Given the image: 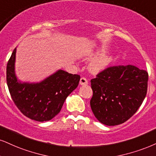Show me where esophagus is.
Instances as JSON below:
<instances>
[{"label":"esophagus","mask_w":156,"mask_h":156,"mask_svg":"<svg viewBox=\"0 0 156 156\" xmlns=\"http://www.w3.org/2000/svg\"><path fill=\"white\" fill-rule=\"evenodd\" d=\"M80 84L81 85H87L88 84V81L87 80V79L84 78V77H82L80 79Z\"/></svg>","instance_id":"esophagus-1"}]
</instances>
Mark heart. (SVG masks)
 <instances>
[{"instance_id": "1", "label": "heart", "mask_w": 156, "mask_h": 156, "mask_svg": "<svg viewBox=\"0 0 156 156\" xmlns=\"http://www.w3.org/2000/svg\"><path fill=\"white\" fill-rule=\"evenodd\" d=\"M105 49L101 48L96 53L100 56L94 58L90 63V69L91 72L98 73L106 68L113 61V55H105Z\"/></svg>"}]
</instances>
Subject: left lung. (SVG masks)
<instances>
[{
  "mask_svg": "<svg viewBox=\"0 0 156 156\" xmlns=\"http://www.w3.org/2000/svg\"><path fill=\"white\" fill-rule=\"evenodd\" d=\"M148 74L133 65L111 66L91 80L90 106L96 119L107 126L124 123L145 99Z\"/></svg>",
  "mask_w": 156,
  "mask_h": 156,
  "instance_id": "obj_1",
  "label": "left lung"
}]
</instances>
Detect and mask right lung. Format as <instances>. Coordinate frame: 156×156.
Segmentation results:
<instances>
[{
	"instance_id": "obj_1",
	"label": "right lung",
	"mask_w": 156,
	"mask_h": 156,
	"mask_svg": "<svg viewBox=\"0 0 156 156\" xmlns=\"http://www.w3.org/2000/svg\"><path fill=\"white\" fill-rule=\"evenodd\" d=\"M16 52L15 48L6 66V82L11 98L28 118L37 122L51 120L60 112L69 94L77 87L80 76L60 69L40 82H22L15 74Z\"/></svg>"
}]
</instances>
